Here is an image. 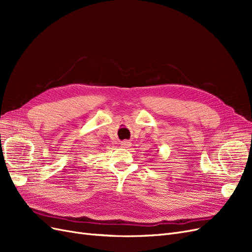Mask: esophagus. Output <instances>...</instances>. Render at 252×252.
Instances as JSON below:
<instances>
[{"mask_svg":"<svg viewBox=\"0 0 252 252\" xmlns=\"http://www.w3.org/2000/svg\"><path fill=\"white\" fill-rule=\"evenodd\" d=\"M130 145H131V143L129 142V141H127V140L121 142V146L123 147V148H129V147H130Z\"/></svg>","mask_w":252,"mask_h":252,"instance_id":"esophagus-1","label":"esophagus"}]
</instances>
